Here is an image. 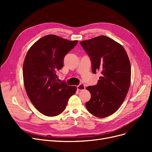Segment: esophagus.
I'll return each instance as SVG.
<instances>
[{"label":"esophagus","mask_w":152,"mask_h":152,"mask_svg":"<svg viewBox=\"0 0 152 152\" xmlns=\"http://www.w3.org/2000/svg\"><path fill=\"white\" fill-rule=\"evenodd\" d=\"M85 86L84 84H80L79 85L77 86V89L78 91H83L85 89Z\"/></svg>","instance_id":"34e87169"}]
</instances>
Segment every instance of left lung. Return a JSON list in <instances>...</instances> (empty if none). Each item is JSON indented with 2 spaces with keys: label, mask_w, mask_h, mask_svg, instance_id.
I'll return each mask as SVG.
<instances>
[{
  "label": "left lung",
  "mask_w": 152,
  "mask_h": 152,
  "mask_svg": "<svg viewBox=\"0 0 152 152\" xmlns=\"http://www.w3.org/2000/svg\"><path fill=\"white\" fill-rule=\"evenodd\" d=\"M80 44L91 58L93 73L100 74L97 85L86 87L91 94L86 108L95 116L107 117L118 110L128 92L131 76L129 57L120 44L105 36Z\"/></svg>",
  "instance_id": "8db88e82"
}]
</instances>
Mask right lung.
Masks as SVG:
<instances>
[{"label": "right lung", "instance_id": "1", "mask_svg": "<svg viewBox=\"0 0 152 152\" xmlns=\"http://www.w3.org/2000/svg\"><path fill=\"white\" fill-rule=\"evenodd\" d=\"M77 41H68L55 35H47L29 49L23 63L24 85L34 107L47 116H55L65 110L76 86L57 82V71L63 66L65 56Z\"/></svg>", "mask_w": 152, "mask_h": 152}]
</instances>
